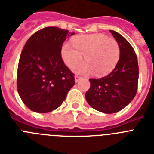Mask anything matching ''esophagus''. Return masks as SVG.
I'll use <instances>...</instances> for the list:
<instances>
[{"label": "esophagus", "instance_id": "obj_1", "mask_svg": "<svg viewBox=\"0 0 154 154\" xmlns=\"http://www.w3.org/2000/svg\"><path fill=\"white\" fill-rule=\"evenodd\" d=\"M82 77H79V76H75L74 77V79H75V82H78V81H80V80L81 79Z\"/></svg>", "mask_w": 154, "mask_h": 154}]
</instances>
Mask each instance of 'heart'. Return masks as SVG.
<instances>
[{"mask_svg":"<svg viewBox=\"0 0 154 154\" xmlns=\"http://www.w3.org/2000/svg\"><path fill=\"white\" fill-rule=\"evenodd\" d=\"M72 43L73 47L69 43L62 46V59L67 66L73 67L82 60L84 56L86 62L73 67V71L80 74L95 72L97 76L106 75L116 67L119 60V42L104 34L76 36Z\"/></svg>","mask_w":154,"mask_h":154,"instance_id":"obj_1","label":"heart"}]
</instances>
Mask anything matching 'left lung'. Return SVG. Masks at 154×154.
Returning a JSON list of instances; mask_svg holds the SVG:
<instances>
[{
  "instance_id": "obj_1",
  "label": "left lung",
  "mask_w": 154,
  "mask_h": 154,
  "mask_svg": "<svg viewBox=\"0 0 154 154\" xmlns=\"http://www.w3.org/2000/svg\"><path fill=\"white\" fill-rule=\"evenodd\" d=\"M120 47V57L113 70L100 79H89L85 98L92 108L106 114L116 113L133 100L138 90V65L129 42L118 32L110 30Z\"/></svg>"
}]
</instances>
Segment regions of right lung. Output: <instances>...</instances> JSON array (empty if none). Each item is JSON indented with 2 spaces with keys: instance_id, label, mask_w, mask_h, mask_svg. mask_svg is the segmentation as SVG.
Returning <instances> with one entry per match:
<instances>
[{
  "instance_id": "right-lung-1",
  "label": "right lung",
  "mask_w": 154,
  "mask_h": 154,
  "mask_svg": "<svg viewBox=\"0 0 154 154\" xmlns=\"http://www.w3.org/2000/svg\"><path fill=\"white\" fill-rule=\"evenodd\" d=\"M68 30L47 27L33 34L21 52L17 69V90L30 110L47 113L57 109L74 85L73 73L61 55Z\"/></svg>"
}]
</instances>
